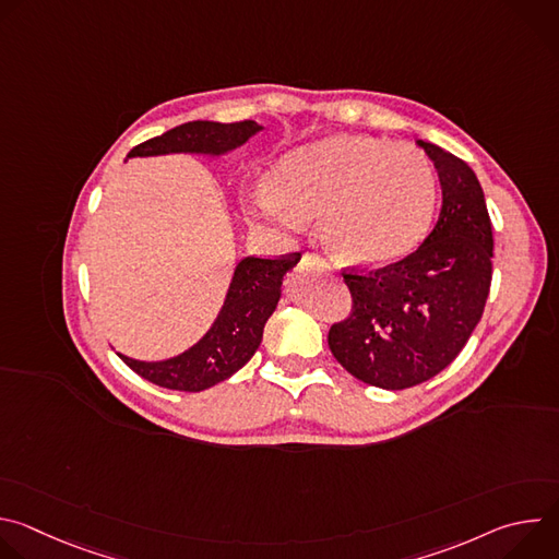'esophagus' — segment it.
<instances>
[{"label": "esophagus", "instance_id": "34e87169", "mask_svg": "<svg viewBox=\"0 0 559 559\" xmlns=\"http://www.w3.org/2000/svg\"><path fill=\"white\" fill-rule=\"evenodd\" d=\"M305 265H316V267H321V270H325V272H332V267L321 259V257H316V254H305Z\"/></svg>", "mask_w": 559, "mask_h": 559}]
</instances>
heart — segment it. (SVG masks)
<instances>
[{"label":"heart","instance_id":"obj_1","mask_svg":"<svg viewBox=\"0 0 559 559\" xmlns=\"http://www.w3.org/2000/svg\"><path fill=\"white\" fill-rule=\"evenodd\" d=\"M272 186L254 190L261 216L300 229L321 216L330 252L352 265L384 267L409 257L425 238L436 179L409 143L336 134L285 154Z\"/></svg>","mask_w":559,"mask_h":559}]
</instances>
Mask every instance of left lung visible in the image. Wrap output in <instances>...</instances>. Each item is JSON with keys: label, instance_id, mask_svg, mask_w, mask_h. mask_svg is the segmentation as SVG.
Masks as SVG:
<instances>
[{"label": "left lung", "instance_id": "obj_1", "mask_svg": "<svg viewBox=\"0 0 559 559\" xmlns=\"http://www.w3.org/2000/svg\"><path fill=\"white\" fill-rule=\"evenodd\" d=\"M416 143L440 179V216L407 259L376 274H343L354 309L330 330L334 358L389 391L416 386L455 360L491 287L493 229L480 181L455 154Z\"/></svg>", "mask_w": 559, "mask_h": 559}]
</instances>
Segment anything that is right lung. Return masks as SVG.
Returning <instances> with one entry per match:
<instances>
[{
    "label": "right lung",
    "mask_w": 559,
    "mask_h": 559,
    "mask_svg": "<svg viewBox=\"0 0 559 559\" xmlns=\"http://www.w3.org/2000/svg\"><path fill=\"white\" fill-rule=\"evenodd\" d=\"M261 130L263 126L257 121H188L132 147L128 158L164 154H201L221 158L246 145V141ZM298 261L300 254L287 259L243 257L234 267L214 323L192 347L164 360H136L123 354H119V358L141 378L166 389L203 391L218 384L257 354L267 318L281 300L283 278Z\"/></svg>",
    "instance_id": "right-lung-1"
}]
</instances>
